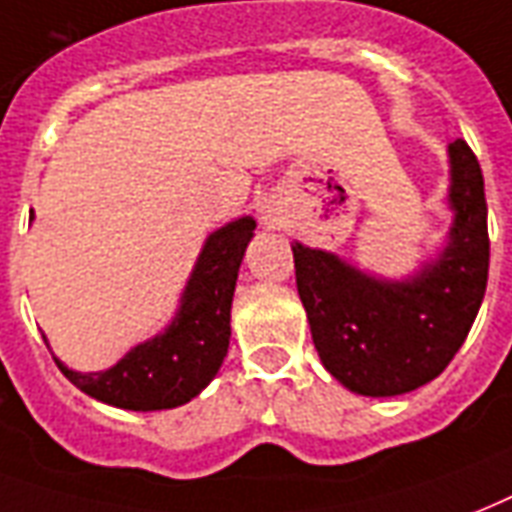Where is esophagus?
Wrapping results in <instances>:
<instances>
[{"instance_id":"34e87169","label":"esophagus","mask_w":512,"mask_h":512,"mask_svg":"<svg viewBox=\"0 0 512 512\" xmlns=\"http://www.w3.org/2000/svg\"><path fill=\"white\" fill-rule=\"evenodd\" d=\"M263 222H265V225H273V222H276V220H273L271 212H263Z\"/></svg>"}]
</instances>
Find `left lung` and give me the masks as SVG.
I'll return each mask as SVG.
<instances>
[{
  "label": "left lung",
  "instance_id": "1",
  "mask_svg": "<svg viewBox=\"0 0 512 512\" xmlns=\"http://www.w3.org/2000/svg\"><path fill=\"white\" fill-rule=\"evenodd\" d=\"M446 247L405 279L373 276L295 241V282L327 373L349 392L395 397L438 378L473 327L489 279V225L478 158L448 144Z\"/></svg>",
  "mask_w": 512,
  "mask_h": 512
}]
</instances>
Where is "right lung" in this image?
<instances>
[{
    "mask_svg": "<svg viewBox=\"0 0 512 512\" xmlns=\"http://www.w3.org/2000/svg\"><path fill=\"white\" fill-rule=\"evenodd\" d=\"M255 228L252 217H239L209 233L182 290L177 314L161 333L136 343L107 370L80 373L53 357L58 370L93 400L126 411H163L190 403L217 376L228 354L230 306Z\"/></svg>",
    "mask_w": 512,
    "mask_h": 512,
    "instance_id": "right-lung-1",
    "label": "right lung"
}]
</instances>
